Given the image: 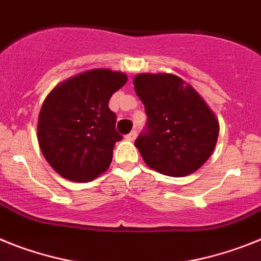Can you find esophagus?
I'll return each mask as SVG.
<instances>
[{
	"label": "esophagus",
	"mask_w": 261,
	"mask_h": 261,
	"mask_svg": "<svg viewBox=\"0 0 261 261\" xmlns=\"http://www.w3.org/2000/svg\"><path fill=\"white\" fill-rule=\"evenodd\" d=\"M136 137H137V132H136V130H132V132L129 133V135H126V139H128L129 141H133V140H136Z\"/></svg>",
	"instance_id": "esophagus-1"
}]
</instances>
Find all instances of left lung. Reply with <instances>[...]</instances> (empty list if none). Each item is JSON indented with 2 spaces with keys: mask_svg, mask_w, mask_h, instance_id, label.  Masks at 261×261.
<instances>
[{
  "mask_svg": "<svg viewBox=\"0 0 261 261\" xmlns=\"http://www.w3.org/2000/svg\"><path fill=\"white\" fill-rule=\"evenodd\" d=\"M133 84L148 116L145 130L135 141L145 164L170 177L198 170L219 135V122L206 101L171 73H140Z\"/></svg>",
  "mask_w": 261,
  "mask_h": 261,
  "instance_id": "left-lung-1",
  "label": "left lung"
}]
</instances>
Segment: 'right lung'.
Returning a JSON list of instances; mask_svg holds the SVG:
<instances>
[{"label": "right lung", "mask_w": 261, "mask_h": 261, "mask_svg": "<svg viewBox=\"0 0 261 261\" xmlns=\"http://www.w3.org/2000/svg\"><path fill=\"white\" fill-rule=\"evenodd\" d=\"M125 73L97 68L57 86L44 99L38 141L50 166L73 182L103 174L112 161L117 133L109 99L126 83Z\"/></svg>", "instance_id": "1"}]
</instances>
